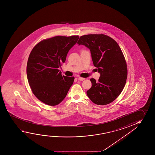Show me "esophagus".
Returning <instances> with one entry per match:
<instances>
[{
  "mask_svg": "<svg viewBox=\"0 0 155 155\" xmlns=\"http://www.w3.org/2000/svg\"><path fill=\"white\" fill-rule=\"evenodd\" d=\"M84 79H85V78H83V77H78V81H84Z\"/></svg>",
  "mask_w": 155,
  "mask_h": 155,
  "instance_id": "obj_1",
  "label": "esophagus"
}]
</instances>
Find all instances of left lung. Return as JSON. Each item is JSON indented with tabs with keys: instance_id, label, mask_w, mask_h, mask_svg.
<instances>
[{
	"instance_id": "obj_1",
	"label": "left lung",
	"mask_w": 155,
	"mask_h": 155,
	"mask_svg": "<svg viewBox=\"0 0 155 155\" xmlns=\"http://www.w3.org/2000/svg\"><path fill=\"white\" fill-rule=\"evenodd\" d=\"M90 50L94 66L101 76L91 78L92 86L86 94L94 104L105 105L114 101L124 89L127 76L124 56L117 42L103 34L82 36L77 42Z\"/></svg>"
}]
</instances>
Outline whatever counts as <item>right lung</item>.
<instances>
[{
  "label": "right lung",
  "instance_id": "right-lung-1",
  "mask_svg": "<svg viewBox=\"0 0 155 155\" xmlns=\"http://www.w3.org/2000/svg\"><path fill=\"white\" fill-rule=\"evenodd\" d=\"M79 37L55 36L41 41L32 50L26 74L32 92L41 102L55 106L66 97L74 77L62 76L58 68Z\"/></svg>",
  "mask_w": 155,
  "mask_h": 155
}]
</instances>
